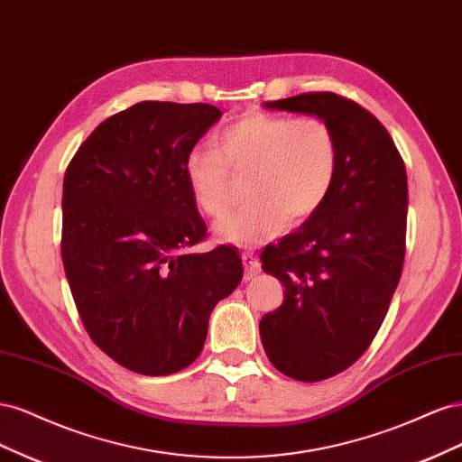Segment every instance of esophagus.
<instances>
[{
    "label": "esophagus",
    "mask_w": 462,
    "mask_h": 462,
    "mask_svg": "<svg viewBox=\"0 0 462 462\" xmlns=\"http://www.w3.org/2000/svg\"><path fill=\"white\" fill-rule=\"evenodd\" d=\"M241 258H243V263H245V279H253L256 273H260L262 268H260V262L254 254L243 253Z\"/></svg>",
    "instance_id": "34e87169"
}]
</instances>
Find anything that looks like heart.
<instances>
[{
	"label": "heart",
	"instance_id": "heart-1",
	"mask_svg": "<svg viewBox=\"0 0 462 462\" xmlns=\"http://www.w3.org/2000/svg\"><path fill=\"white\" fill-rule=\"evenodd\" d=\"M339 170V144L324 119L285 117L253 111L223 129L216 150L197 146L185 158V179L194 204L219 217L233 202L231 174L246 175L248 204L219 219L217 241L250 246L287 226H300L329 199Z\"/></svg>",
	"mask_w": 462,
	"mask_h": 462
}]
</instances>
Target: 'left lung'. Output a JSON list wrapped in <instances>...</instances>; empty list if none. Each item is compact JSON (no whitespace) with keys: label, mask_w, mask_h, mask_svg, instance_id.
<instances>
[{"label":"left lung","mask_w":462,"mask_h":462,"mask_svg":"<svg viewBox=\"0 0 462 462\" xmlns=\"http://www.w3.org/2000/svg\"><path fill=\"white\" fill-rule=\"evenodd\" d=\"M324 119L339 144V170L318 214L260 256L285 300L260 319L272 365L292 380L321 382L365 355L402 272L407 170L383 125L333 92L265 102Z\"/></svg>","instance_id":"obj_1"}]
</instances>
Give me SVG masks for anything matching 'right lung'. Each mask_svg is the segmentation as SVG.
Returning <instances> with one entry per match:
<instances>
[{"label":"right lung","mask_w":462,"mask_h":462,"mask_svg":"<svg viewBox=\"0 0 462 462\" xmlns=\"http://www.w3.org/2000/svg\"><path fill=\"white\" fill-rule=\"evenodd\" d=\"M219 117L209 104H134L97 125L65 171L61 256L79 316L136 374L192 365L209 314L243 279L233 248L189 250L206 223L185 158Z\"/></svg>","instance_id":"right-lung-1"}]
</instances>
